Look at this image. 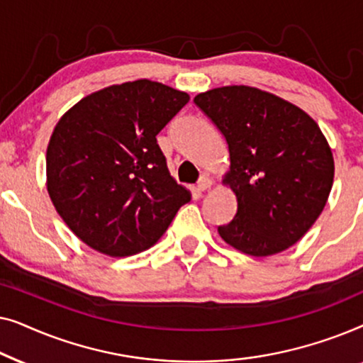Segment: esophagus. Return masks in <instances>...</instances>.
Segmentation results:
<instances>
[{"instance_id":"1","label":"esophagus","mask_w":363,"mask_h":363,"mask_svg":"<svg viewBox=\"0 0 363 363\" xmlns=\"http://www.w3.org/2000/svg\"><path fill=\"white\" fill-rule=\"evenodd\" d=\"M213 185V182L210 180V178L208 177H201L200 180H198V183H196V188H198V191H205V190H208V188H210Z\"/></svg>"}]
</instances>
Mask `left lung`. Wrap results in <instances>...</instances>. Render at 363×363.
I'll return each instance as SVG.
<instances>
[{"instance_id":"8db88e82","label":"left lung","mask_w":363,"mask_h":363,"mask_svg":"<svg viewBox=\"0 0 363 363\" xmlns=\"http://www.w3.org/2000/svg\"><path fill=\"white\" fill-rule=\"evenodd\" d=\"M225 135L230 172L223 185L236 195L223 241L255 257L296 245L324 210L334 183V155L309 113L274 94L225 86L193 99Z\"/></svg>"}]
</instances>
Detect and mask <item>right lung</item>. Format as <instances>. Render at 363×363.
<instances>
[{"mask_svg":"<svg viewBox=\"0 0 363 363\" xmlns=\"http://www.w3.org/2000/svg\"><path fill=\"white\" fill-rule=\"evenodd\" d=\"M188 101L186 92L138 79L89 94L59 118L46 152L48 193L89 247L112 257L145 251L191 200L157 143Z\"/></svg>","mask_w":363,"mask_h":363,"instance_id":"obj_1","label":"right lung"}]
</instances>
